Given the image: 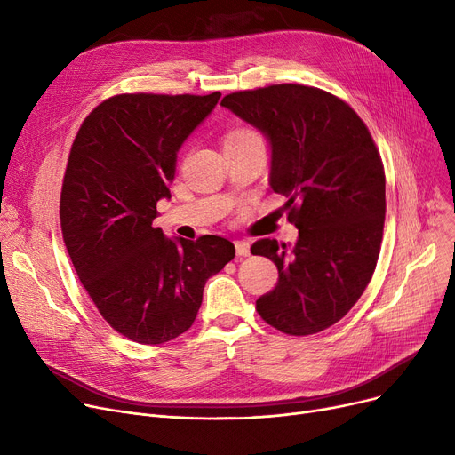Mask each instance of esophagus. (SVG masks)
<instances>
[{
	"label": "esophagus",
	"instance_id": "obj_1",
	"mask_svg": "<svg viewBox=\"0 0 455 455\" xmlns=\"http://www.w3.org/2000/svg\"><path fill=\"white\" fill-rule=\"evenodd\" d=\"M234 245H235V254L240 258L251 254V243L249 242H235Z\"/></svg>",
	"mask_w": 455,
	"mask_h": 455
}]
</instances>
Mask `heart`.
<instances>
[{
	"label": "heart",
	"mask_w": 455,
	"mask_h": 455,
	"mask_svg": "<svg viewBox=\"0 0 455 455\" xmlns=\"http://www.w3.org/2000/svg\"><path fill=\"white\" fill-rule=\"evenodd\" d=\"M252 136H258L254 131L251 129H235V131H230L225 138V141H234V140H243V138H252Z\"/></svg>",
	"instance_id": "1"
}]
</instances>
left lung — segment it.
<instances>
[{"label":"left lung","instance_id":"1","mask_svg":"<svg viewBox=\"0 0 455 455\" xmlns=\"http://www.w3.org/2000/svg\"><path fill=\"white\" fill-rule=\"evenodd\" d=\"M221 105L271 143L269 184L288 197L295 245L258 240L278 283L256 300L259 317L290 336L343 319L376 269L386 220V173L367 125L345 101L304 84L228 93Z\"/></svg>","mask_w":455,"mask_h":455}]
</instances>
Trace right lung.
I'll list each match as a JSON object with an SVG mask.
<instances>
[{
  "instance_id": "1",
  "label": "right lung",
  "mask_w": 455,
  "mask_h": 455,
  "mask_svg": "<svg viewBox=\"0 0 455 455\" xmlns=\"http://www.w3.org/2000/svg\"><path fill=\"white\" fill-rule=\"evenodd\" d=\"M221 98L122 93L95 107L71 146L60 228L76 273L103 319L141 345L194 324L210 276L234 258L220 235L165 237L156 203L170 199L177 153Z\"/></svg>"
}]
</instances>
